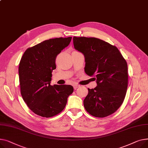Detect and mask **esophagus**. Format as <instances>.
<instances>
[{
	"label": "esophagus",
	"mask_w": 148,
	"mask_h": 148,
	"mask_svg": "<svg viewBox=\"0 0 148 148\" xmlns=\"http://www.w3.org/2000/svg\"><path fill=\"white\" fill-rule=\"evenodd\" d=\"M73 88H74L75 90H76L77 88L79 87L80 85H77V84H73Z\"/></svg>",
	"instance_id": "1"
}]
</instances>
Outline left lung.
<instances>
[{"instance_id": "1", "label": "left lung", "mask_w": 148, "mask_h": 148, "mask_svg": "<svg viewBox=\"0 0 148 148\" xmlns=\"http://www.w3.org/2000/svg\"><path fill=\"white\" fill-rule=\"evenodd\" d=\"M75 48L84 55L85 72L94 76L97 86L89 89L84 100L85 110L93 116L106 117L122 105L128 86V67L119 49L95 38H73Z\"/></svg>"}]
</instances>
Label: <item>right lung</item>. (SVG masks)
Returning <instances> with one entry per match:
<instances>
[{"label":"right lung","instance_id":"right-lung-1","mask_svg":"<svg viewBox=\"0 0 148 148\" xmlns=\"http://www.w3.org/2000/svg\"><path fill=\"white\" fill-rule=\"evenodd\" d=\"M72 37L49 39L29 48L23 54L18 73L22 97L29 109L42 117L51 118L65 108L73 88L69 85H50L58 54Z\"/></svg>","mask_w":148,"mask_h":148}]
</instances>
